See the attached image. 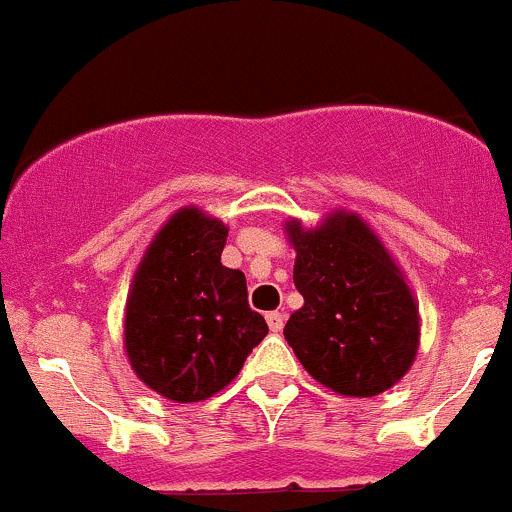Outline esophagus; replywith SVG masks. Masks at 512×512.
Segmentation results:
<instances>
[{
  "mask_svg": "<svg viewBox=\"0 0 512 512\" xmlns=\"http://www.w3.org/2000/svg\"><path fill=\"white\" fill-rule=\"evenodd\" d=\"M283 321H286V316H283V313H278V311L266 313V323H268V328H271L273 333L281 331V328H283Z\"/></svg>",
  "mask_w": 512,
  "mask_h": 512,
  "instance_id": "34e87169",
  "label": "esophagus"
}]
</instances>
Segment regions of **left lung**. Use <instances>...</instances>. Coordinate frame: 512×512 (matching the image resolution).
<instances>
[{
	"instance_id": "8db88e82",
	"label": "left lung",
	"mask_w": 512,
	"mask_h": 512,
	"mask_svg": "<svg viewBox=\"0 0 512 512\" xmlns=\"http://www.w3.org/2000/svg\"><path fill=\"white\" fill-rule=\"evenodd\" d=\"M303 306L283 336L308 373L341 396H378L401 381L418 351V308L378 236L353 214L318 229L286 226Z\"/></svg>"
}]
</instances>
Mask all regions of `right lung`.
Returning <instances> with one entry per match:
<instances>
[{"instance_id":"add662e5","label":"right lung","mask_w":512,"mask_h":512,"mask_svg":"<svg viewBox=\"0 0 512 512\" xmlns=\"http://www.w3.org/2000/svg\"><path fill=\"white\" fill-rule=\"evenodd\" d=\"M226 226L181 209L159 231L126 301V353L159 396L194 403L214 396L266 338L251 311L246 276L221 263Z\"/></svg>"}]
</instances>
